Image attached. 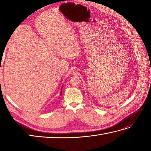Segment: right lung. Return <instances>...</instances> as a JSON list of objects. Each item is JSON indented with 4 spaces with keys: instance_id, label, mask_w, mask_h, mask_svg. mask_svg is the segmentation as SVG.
I'll use <instances>...</instances> for the list:
<instances>
[{
    "instance_id": "right-lung-1",
    "label": "right lung",
    "mask_w": 151,
    "mask_h": 151,
    "mask_svg": "<svg viewBox=\"0 0 151 151\" xmlns=\"http://www.w3.org/2000/svg\"><path fill=\"white\" fill-rule=\"evenodd\" d=\"M62 88H63V86H62V88H61V91H60V95H62Z\"/></svg>"
}]
</instances>
